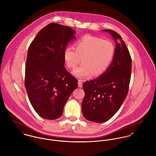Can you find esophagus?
Segmentation results:
<instances>
[{
    "label": "esophagus",
    "mask_w": 156,
    "mask_h": 156,
    "mask_svg": "<svg viewBox=\"0 0 156 156\" xmlns=\"http://www.w3.org/2000/svg\"><path fill=\"white\" fill-rule=\"evenodd\" d=\"M78 87H83V82L81 80H78Z\"/></svg>",
    "instance_id": "34e87169"
}]
</instances>
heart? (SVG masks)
<instances>
[{
    "mask_svg": "<svg viewBox=\"0 0 156 156\" xmlns=\"http://www.w3.org/2000/svg\"><path fill=\"white\" fill-rule=\"evenodd\" d=\"M74 48L65 49L64 60L69 68L73 69L81 60L83 64L73 72V75L80 79L102 74L115 54V46L112 41L89 35L78 39Z\"/></svg>",
    "mask_w": 156,
    "mask_h": 156,
    "instance_id": "obj_1",
    "label": "heart"
}]
</instances>
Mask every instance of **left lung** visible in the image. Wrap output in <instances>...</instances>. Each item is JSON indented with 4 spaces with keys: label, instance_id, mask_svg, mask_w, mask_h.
<instances>
[{
    "label": "left lung",
    "instance_id": "1",
    "mask_svg": "<svg viewBox=\"0 0 156 156\" xmlns=\"http://www.w3.org/2000/svg\"><path fill=\"white\" fill-rule=\"evenodd\" d=\"M102 31L109 32L116 41L115 57L103 74L83 84L85 96L81 105L84 117L97 123L107 121L120 108L128 94L131 73V58L121 35L112 30ZM119 39L121 43L116 41Z\"/></svg>",
    "mask_w": 156,
    "mask_h": 156
}]
</instances>
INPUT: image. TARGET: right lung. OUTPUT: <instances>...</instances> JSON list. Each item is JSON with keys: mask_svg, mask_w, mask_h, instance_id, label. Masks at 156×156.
Here are the masks:
<instances>
[{"mask_svg": "<svg viewBox=\"0 0 156 156\" xmlns=\"http://www.w3.org/2000/svg\"><path fill=\"white\" fill-rule=\"evenodd\" d=\"M76 32L52 23L41 30L30 45L25 66V86L36 113L46 119H56L62 114L78 80L64 66V51L75 39Z\"/></svg>", "mask_w": 156, "mask_h": 156, "instance_id": "1", "label": "right lung"}]
</instances>
